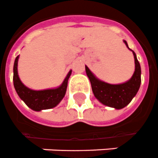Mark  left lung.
Returning <instances> with one entry per match:
<instances>
[{
    "instance_id": "left-lung-1",
    "label": "left lung",
    "mask_w": 158,
    "mask_h": 158,
    "mask_svg": "<svg viewBox=\"0 0 158 158\" xmlns=\"http://www.w3.org/2000/svg\"><path fill=\"white\" fill-rule=\"evenodd\" d=\"M124 42L128 47L127 41H124ZM128 49L130 48L128 47ZM132 52L135 58V70L132 77L123 84L111 85L101 81L94 77V74L88 69V67L85 66V72L91 84L94 96L104 105L116 109H121L129 104L130 102L137 94L141 83V69L138 59L136 58L135 53L133 50Z\"/></svg>"
}]
</instances>
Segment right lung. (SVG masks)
<instances>
[{
  "instance_id": "right-lung-1",
  "label": "right lung",
  "mask_w": 158,
  "mask_h": 158,
  "mask_svg": "<svg viewBox=\"0 0 158 158\" xmlns=\"http://www.w3.org/2000/svg\"><path fill=\"white\" fill-rule=\"evenodd\" d=\"M18 60L19 55L15 59L14 64V85L15 90L29 108L34 111H41L49 109L59 104L65 95L68 86V81L72 71L69 73L62 85L56 89H44V90H32L25 86L20 81L18 75Z\"/></svg>"
}]
</instances>
